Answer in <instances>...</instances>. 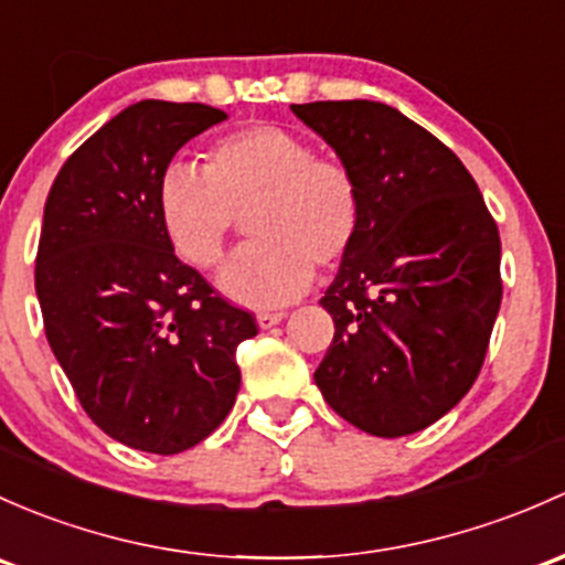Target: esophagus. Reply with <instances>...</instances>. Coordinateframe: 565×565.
Returning <instances> with one entry per match:
<instances>
[{
  "mask_svg": "<svg viewBox=\"0 0 565 565\" xmlns=\"http://www.w3.org/2000/svg\"><path fill=\"white\" fill-rule=\"evenodd\" d=\"M284 317H287V313H284V311H259L257 313V324L263 330H270V328H276V324L281 322Z\"/></svg>",
  "mask_w": 565,
  "mask_h": 565,
  "instance_id": "1",
  "label": "esophagus"
}]
</instances>
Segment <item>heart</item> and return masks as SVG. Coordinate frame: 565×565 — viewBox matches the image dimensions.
I'll return each mask as SVG.
<instances>
[{"label":"heart","instance_id":"heart-1","mask_svg":"<svg viewBox=\"0 0 565 565\" xmlns=\"http://www.w3.org/2000/svg\"><path fill=\"white\" fill-rule=\"evenodd\" d=\"M157 211L178 257L198 270L222 263L237 216L254 243L235 254L218 289L248 308H270L308 289L313 265L328 270L360 235L358 178L289 129L254 124L213 142L203 173L170 164Z\"/></svg>","mask_w":565,"mask_h":565}]
</instances>
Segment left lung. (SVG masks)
<instances>
[{
    "label": "left lung",
    "instance_id": "obj_1",
    "mask_svg": "<svg viewBox=\"0 0 565 565\" xmlns=\"http://www.w3.org/2000/svg\"><path fill=\"white\" fill-rule=\"evenodd\" d=\"M362 194L360 235L319 300L335 335L313 382L371 436L425 430L477 382L501 308V237L460 159L371 99L292 105Z\"/></svg>",
    "mask_w": 565,
    "mask_h": 565
}]
</instances>
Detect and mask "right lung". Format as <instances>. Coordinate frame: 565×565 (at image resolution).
Listing matches in <instances>:
<instances>
[{
	"instance_id": "right-lung-1",
	"label": "right lung",
	"mask_w": 565,
	"mask_h": 565,
	"mask_svg": "<svg viewBox=\"0 0 565 565\" xmlns=\"http://www.w3.org/2000/svg\"><path fill=\"white\" fill-rule=\"evenodd\" d=\"M227 113L142 99L64 162L45 200L34 289L83 412L110 438L178 455L211 436L241 390L237 343L257 322L175 257L157 186L178 148Z\"/></svg>"
}]
</instances>
